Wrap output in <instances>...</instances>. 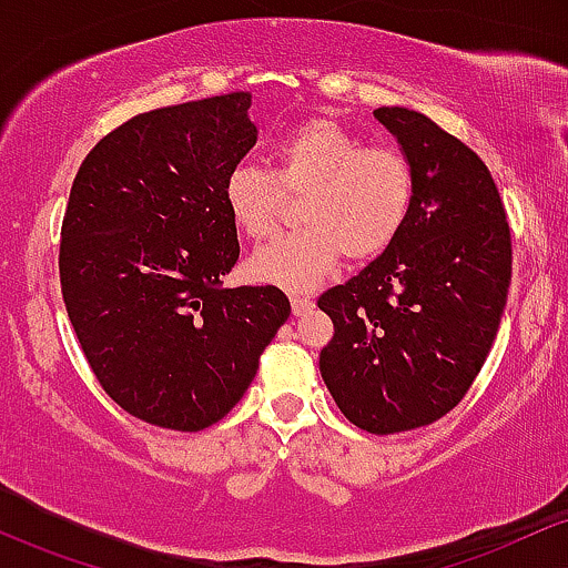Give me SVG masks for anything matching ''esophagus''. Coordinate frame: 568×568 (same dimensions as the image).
I'll list each match as a JSON object with an SVG mask.
<instances>
[{
	"label": "esophagus",
	"mask_w": 568,
	"mask_h": 568,
	"mask_svg": "<svg viewBox=\"0 0 568 568\" xmlns=\"http://www.w3.org/2000/svg\"><path fill=\"white\" fill-rule=\"evenodd\" d=\"M290 300H292V313H295V316L308 313L313 308V303H316V300H313L311 295H305V292H292Z\"/></svg>",
	"instance_id": "obj_1"
}]
</instances>
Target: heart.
<instances>
[{"mask_svg":"<svg viewBox=\"0 0 568 568\" xmlns=\"http://www.w3.org/2000/svg\"><path fill=\"white\" fill-rule=\"evenodd\" d=\"M284 193H300V225L260 246L250 273L308 290L339 255L362 263L396 242L415 199V172L396 145H362L335 119H308L273 143L271 172L239 162L223 178L225 210L250 239L276 229Z\"/></svg>","mask_w":568,"mask_h":568,"instance_id":"heart-1","label":"heart"}]
</instances>
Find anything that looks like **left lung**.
<instances>
[{
  "mask_svg": "<svg viewBox=\"0 0 568 568\" xmlns=\"http://www.w3.org/2000/svg\"><path fill=\"white\" fill-rule=\"evenodd\" d=\"M375 119L415 172L402 233L318 308L335 337L318 369L362 430H415L463 402L489 356L510 286V229L486 164L425 113L383 105Z\"/></svg>",
  "mask_w": 568,
  "mask_h": 568,
  "instance_id": "left-lung-1",
  "label": "left lung"
}]
</instances>
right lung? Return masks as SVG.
Segmentation results:
<instances>
[{
    "mask_svg": "<svg viewBox=\"0 0 568 568\" xmlns=\"http://www.w3.org/2000/svg\"><path fill=\"white\" fill-rule=\"evenodd\" d=\"M250 92L138 113L87 153L60 231V290L103 390L143 423L204 430L290 318L276 286L225 290L239 260L223 178L255 145Z\"/></svg>",
    "mask_w": 568,
    "mask_h": 568,
    "instance_id": "1",
    "label": "right lung"
}]
</instances>
